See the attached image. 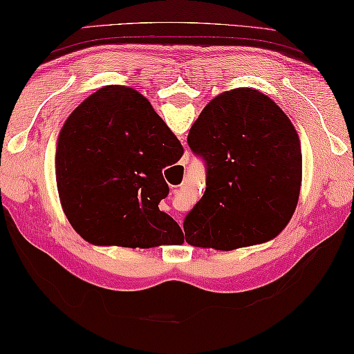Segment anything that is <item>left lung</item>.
Listing matches in <instances>:
<instances>
[{
  "label": "left lung",
  "mask_w": 354,
  "mask_h": 354,
  "mask_svg": "<svg viewBox=\"0 0 354 354\" xmlns=\"http://www.w3.org/2000/svg\"><path fill=\"white\" fill-rule=\"evenodd\" d=\"M187 142L206 166V192L183 220L188 244L233 250L288 225L300 193V142L270 97L250 88L223 92L204 106Z\"/></svg>",
  "instance_id": "1"
}]
</instances>
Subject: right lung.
Instances as JSON below:
<instances>
[{
	"instance_id": "add662e5",
	"label": "right lung",
	"mask_w": 354,
	"mask_h": 354,
	"mask_svg": "<svg viewBox=\"0 0 354 354\" xmlns=\"http://www.w3.org/2000/svg\"><path fill=\"white\" fill-rule=\"evenodd\" d=\"M182 155V143L139 92L124 86L94 92L65 121L55 155L71 227L97 244L182 243L180 227L158 207L169 193L162 169Z\"/></svg>"
}]
</instances>
